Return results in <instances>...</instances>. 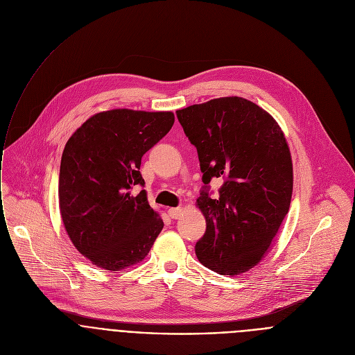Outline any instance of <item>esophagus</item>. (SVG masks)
I'll return each mask as SVG.
<instances>
[{
    "label": "esophagus",
    "mask_w": 355,
    "mask_h": 355,
    "mask_svg": "<svg viewBox=\"0 0 355 355\" xmlns=\"http://www.w3.org/2000/svg\"><path fill=\"white\" fill-rule=\"evenodd\" d=\"M181 214H182V208H170V209H168V216L173 218V219L180 218Z\"/></svg>",
    "instance_id": "esophagus-1"
}]
</instances>
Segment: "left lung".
<instances>
[{"label": "left lung", "instance_id": "obj_1", "mask_svg": "<svg viewBox=\"0 0 355 355\" xmlns=\"http://www.w3.org/2000/svg\"><path fill=\"white\" fill-rule=\"evenodd\" d=\"M196 147L202 181L225 180L220 195L207 189L196 199L207 232L195 252L220 275H240L271 250L293 189L288 141L278 122L241 96H222L177 111Z\"/></svg>", "mask_w": 355, "mask_h": 355}]
</instances>
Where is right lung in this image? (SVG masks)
Wrapping results in <instances>:
<instances>
[{"label":"right lung","mask_w":355,"mask_h":355,"mask_svg":"<svg viewBox=\"0 0 355 355\" xmlns=\"http://www.w3.org/2000/svg\"><path fill=\"white\" fill-rule=\"evenodd\" d=\"M174 125L170 111L111 110L88 118L67 140L59 175L64 229L91 264L121 271L144 260L163 230L148 205L141 157Z\"/></svg>","instance_id":"add662e5"}]
</instances>
